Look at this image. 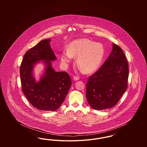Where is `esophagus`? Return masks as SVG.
Returning <instances> with one entry per match:
<instances>
[{
    "mask_svg": "<svg viewBox=\"0 0 147 147\" xmlns=\"http://www.w3.org/2000/svg\"><path fill=\"white\" fill-rule=\"evenodd\" d=\"M79 79V78L78 77H77V76H75V77H73V80H75V81H77V80H78Z\"/></svg>",
    "mask_w": 147,
    "mask_h": 147,
    "instance_id": "34e87169",
    "label": "esophagus"
}]
</instances>
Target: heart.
I'll return each mask as SVG.
<instances>
[{
	"mask_svg": "<svg viewBox=\"0 0 147 147\" xmlns=\"http://www.w3.org/2000/svg\"><path fill=\"white\" fill-rule=\"evenodd\" d=\"M105 56L104 46L90 40L83 38L74 40L70 43L68 49L64 50L61 59L64 65H67L77 58V65L86 73H91L98 69Z\"/></svg>",
	"mask_w": 147,
	"mask_h": 147,
	"instance_id": "obj_1",
	"label": "heart"
}]
</instances>
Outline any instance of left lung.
Returning a JSON list of instances; mask_svg holds the SVG:
<instances>
[{"label": "left lung", "instance_id": "8db88e82", "mask_svg": "<svg viewBox=\"0 0 147 147\" xmlns=\"http://www.w3.org/2000/svg\"><path fill=\"white\" fill-rule=\"evenodd\" d=\"M128 73L123 51L113 43L110 56L86 84V97L91 107L102 110L116 105L127 90Z\"/></svg>", "mask_w": 147, "mask_h": 147}]
</instances>
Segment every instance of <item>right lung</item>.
Masks as SVG:
<instances>
[{
    "label": "right lung",
    "mask_w": 147,
    "mask_h": 147,
    "mask_svg": "<svg viewBox=\"0 0 147 147\" xmlns=\"http://www.w3.org/2000/svg\"><path fill=\"white\" fill-rule=\"evenodd\" d=\"M50 39L42 40L26 52L20 65L22 90L35 108L45 111H55L62 103L71 85L68 74L56 71L52 61L57 57L50 46ZM42 61L44 72L39 81L34 76V67Z\"/></svg>",
    "instance_id": "add662e5"
}]
</instances>
